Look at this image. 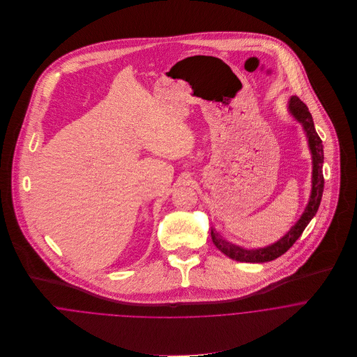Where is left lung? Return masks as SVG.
Instances as JSON below:
<instances>
[{
    "label": "left lung",
    "instance_id": "8db88e82",
    "mask_svg": "<svg viewBox=\"0 0 357 357\" xmlns=\"http://www.w3.org/2000/svg\"><path fill=\"white\" fill-rule=\"evenodd\" d=\"M287 109L291 114V116L301 123L307 140V147L312 155V188L309 201L306 204L305 210L298 218V221L287 231L286 235H283L279 241L275 243L258 248V249H245L238 245H234L228 241H225L220 234L211 227V241L215 245V248L232 259L241 261V262H268L272 261L282 255H284L301 236L309 221L314 217L319 204L321 201L323 188H324V178H323V162H324V153L321 140L316 133L312 115L304 102H301L297 96H291L287 102Z\"/></svg>",
    "mask_w": 357,
    "mask_h": 357
}]
</instances>
